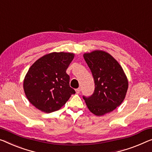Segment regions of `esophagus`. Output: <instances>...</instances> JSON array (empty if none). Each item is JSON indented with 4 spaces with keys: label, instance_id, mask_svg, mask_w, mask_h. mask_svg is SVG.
<instances>
[{
    "label": "esophagus",
    "instance_id": "esophagus-1",
    "mask_svg": "<svg viewBox=\"0 0 152 152\" xmlns=\"http://www.w3.org/2000/svg\"><path fill=\"white\" fill-rule=\"evenodd\" d=\"M80 92V88H78V89H76V94H79Z\"/></svg>",
    "mask_w": 152,
    "mask_h": 152
}]
</instances>
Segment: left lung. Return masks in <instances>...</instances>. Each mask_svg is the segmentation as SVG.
I'll list each match as a JSON object with an SVG mask.
<instances>
[{"label": "left lung", "instance_id": "8db88e82", "mask_svg": "<svg viewBox=\"0 0 152 152\" xmlns=\"http://www.w3.org/2000/svg\"><path fill=\"white\" fill-rule=\"evenodd\" d=\"M91 71L95 83L92 96H83L92 113L101 116L119 106L125 99L128 88V78L119 63L110 54L94 50L83 54Z\"/></svg>", "mask_w": 152, "mask_h": 152}]
</instances>
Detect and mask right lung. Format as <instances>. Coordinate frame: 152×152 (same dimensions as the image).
<instances>
[{
  "label": "right lung",
  "instance_id": "right-lung-1",
  "mask_svg": "<svg viewBox=\"0 0 152 152\" xmlns=\"http://www.w3.org/2000/svg\"><path fill=\"white\" fill-rule=\"evenodd\" d=\"M74 57L73 53L54 52L39 58L29 68L24 80V91L37 109L47 113L59 110L75 94L66 73Z\"/></svg>",
  "mask_w": 152,
  "mask_h": 152
}]
</instances>
